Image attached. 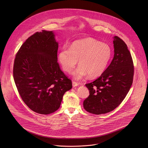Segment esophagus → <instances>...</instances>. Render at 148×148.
I'll return each instance as SVG.
<instances>
[{"instance_id":"obj_1","label":"esophagus","mask_w":148,"mask_h":148,"mask_svg":"<svg viewBox=\"0 0 148 148\" xmlns=\"http://www.w3.org/2000/svg\"><path fill=\"white\" fill-rule=\"evenodd\" d=\"M78 83H76V82H72V86H73V87H75V86H78Z\"/></svg>"}]
</instances>
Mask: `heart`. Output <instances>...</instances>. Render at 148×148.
<instances>
[{
    "instance_id": "heart-1",
    "label": "heart",
    "mask_w": 148,
    "mask_h": 148,
    "mask_svg": "<svg viewBox=\"0 0 148 148\" xmlns=\"http://www.w3.org/2000/svg\"><path fill=\"white\" fill-rule=\"evenodd\" d=\"M112 56L109 45L92 38L76 40L70 48L63 47L58 54V60L64 71L71 73L78 62L80 65L73 73L76 80L88 75L91 78L100 76L106 70Z\"/></svg>"
}]
</instances>
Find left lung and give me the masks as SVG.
Returning <instances> with one entry per match:
<instances>
[{"instance_id":"1","label":"left lung","mask_w":148,"mask_h":148,"mask_svg":"<svg viewBox=\"0 0 148 148\" xmlns=\"http://www.w3.org/2000/svg\"><path fill=\"white\" fill-rule=\"evenodd\" d=\"M113 38L114 54L112 62L98 79L85 84L89 96L83 106L95 114L113 110L124 100L133 83L134 66L127 44L118 36Z\"/></svg>"}]
</instances>
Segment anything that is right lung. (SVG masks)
Here are the masks:
<instances>
[{
    "mask_svg": "<svg viewBox=\"0 0 148 148\" xmlns=\"http://www.w3.org/2000/svg\"><path fill=\"white\" fill-rule=\"evenodd\" d=\"M52 31L42 30L24 42L14 61L13 76L24 103L48 114L57 110L65 92L72 88L58 63V42Z\"/></svg>",
    "mask_w": 148,
    "mask_h": 148,
    "instance_id": "obj_1",
    "label": "right lung"
}]
</instances>
